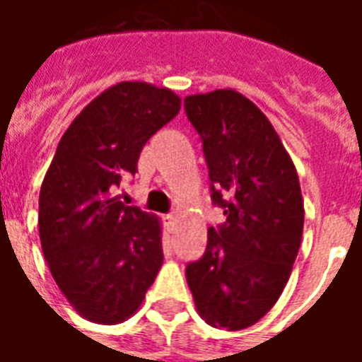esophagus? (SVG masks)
Returning <instances> with one entry per match:
<instances>
[{"label":"esophagus","instance_id":"obj_1","mask_svg":"<svg viewBox=\"0 0 362 362\" xmlns=\"http://www.w3.org/2000/svg\"><path fill=\"white\" fill-rule=\"evenodd\" d=\"M163 221H165V227L168 233H174V230H176V217H174V215H165Z\"/></svg>","mask_w":362,"mask_h":362}]
</instances>
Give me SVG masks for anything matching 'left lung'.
<instances>
[{
	"label": "left lung",
	"instance_id": "1",
	"mask_svg": "<svg viewBox=\"0 0 362 362\" xmlns=\"http://www.w3.org/2000/svg\"><path fill=\"white\" fill-rule=\"evenodd\" d=\"M184 108L204 141L213 204L227 215L186 279L197 314L236 332L272 310L293 272L304 227L298 174L272 122L238 90L189 95Z\"/></svg>",
	"mask_w": 362,
	"mask_h": 362
}]
</instances>
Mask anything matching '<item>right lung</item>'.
<instances>
[{
	"label": "right lung",
	"mask_w": 362,
	"mask_h": 362,
	"mask_svg": "<svg viewBox=\"0 0 362 362\" xmlns=\"http://www.w3.org/2000/svg\"><path fill=\"white\" fill-rule=\"evenodd\" d=\"M180 104L166 87L112 85L69 124L44 176V258L67 303L89 322L112 326L134 316L163 266L160 221L124 205L116 192Z\"/></svg>",
	"instance_id": "add662e5"
}]
</instances>
